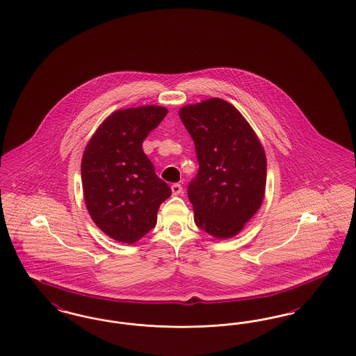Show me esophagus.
Returning a JSON list of instances; mask_svg holds the SVG:
<instances>
[{
	"instance_id": "34e87169",
	"label": "esophagus",
	"mask_w": 356,
	"mask_h": 356,
	"mask_svg": "<svg viewBox=\"0 0 356 356\" xmlns=\"http://www.w3.org/2000/svg\"><path fill=\"white\" fill-rule=\"evenodd\" d=\"M172 193L175 195V196H177V195H180L181 192H183V186L180 184H173L171 186Z\"/></svg>"
}]
</instances>
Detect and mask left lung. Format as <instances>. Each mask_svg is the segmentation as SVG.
I'll return each instance as SVG.
<instances>
[{
    "instance_id": "left-lung-1",
    "label": "left lung",
    "mask_w": 356,
    "mask_h": 356,
    "mask_svg": "<svg viewBox=\"0 0 356 356\" xmlns=\"http://www.w3.org/2000/svg\"><path fill=\"white\" fill-rule=\"evenodd\" d=\"M199 172L188 185L195 222L216 238H230L257 213L265 196L266 156L241 113L220 98L184 106Z\"/></svg>"
}]
</instances>
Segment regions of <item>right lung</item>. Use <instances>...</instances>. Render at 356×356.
I'll return each mask as SVG.
<instances>
[{
	"label": "right lung",
	"instance_id": "obj_1",
	"mask_svg": "<svg viewBox=\"0 0 356 356\" xmlns=\"http://www.w3.org/2000/svg\"><path fill=\"white\" fill-rule=\"evenodd\" d=\"M167 114L160 106L118 110L86 145L81 164L86 207L115 241L134 243L155 228L159 207L172 195L142 148Z\"/></svg>",
	"mask_w": 356,
	"mask_h": 356
}]
</instances>
